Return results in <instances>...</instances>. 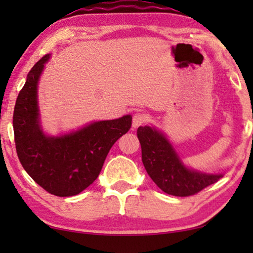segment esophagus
<instances>
[{
  "mask_svg": "<svg viewBox=\"0 0 253 253\" xmlns=\"http://www.w3.org/2000/svg\"><path fill=\"white\" fill-rule=\"evenodd\" d=\"M147 115L144 113H137L133 115V119H132V126L133 127H138L140 126H143L144 123L147 122Z\"/></svg>",
  "mask_w": 253,
  "mask_h": 253,
  "instance_id": "esophagus-1",
  "label": "esophagus"
}]
</instances>
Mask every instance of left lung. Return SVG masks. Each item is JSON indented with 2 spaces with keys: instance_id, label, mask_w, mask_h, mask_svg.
Wrapping results in <instances>:
<instances>
[{
  "instance_id": "1",
  "label": "left lung",
  "mask_w": 253,
  "mask_h": 253,
  "mask_svg": "<svg viewBox=\"0 0 253 253\" xmlns=\"http://www.w3.org/2000/svg\"><path fill=\"white\" fill-rule=\"evenodd\" d=\"M137 136L141 146V160L147 174L168 195H196L223 176L186 168L165 134L154 127L139 126Z\"/></svg>"
}]
</instances>
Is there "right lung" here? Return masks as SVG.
Instances as JSON below:
<instances>
[{
  "instance_id": "add662e5",
  "label": "right lung",
  "mask_w": 253,
  "mask_h": 253,
  "mask_svg": "<svg viewBox=\"0 0 253 253\" xmlns=\"http://www.w3.org/2000/svg\"><path fill=\"white\" fill-rule=\"evenodd\" d=\"M49 54L34 64L19 92L13 110V133L18 159L27 174L57 197L81 193L101 171L115 141L131 127V115L93 122L60 137H49L40 126L38 82Z\"/></svg>"
}]
</instances>
